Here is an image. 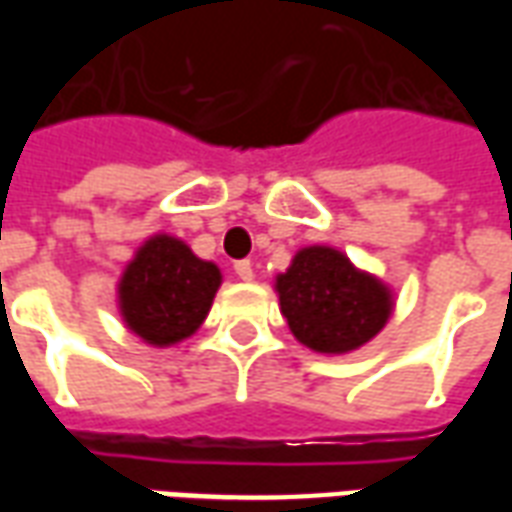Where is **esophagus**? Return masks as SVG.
Here are the masks:
<instances>
[{
  "instance_id": "34e87169",
  "label": "esophagus",
  "mask_w": 512,
  "mask_h": 512,
  "mask_svg": "<svg viewBox=\"0 0 512 512\" xmlns=\"http://www.w3.org/2000/svg\"><path fill=\"white\" fill-rule=\"evenodd\" d=\"M233 271H235V277L244 279V282H249V279L255 277V268H252V263H249V260H238V263L233 266Z\"/></svg>"
}]
</instances>
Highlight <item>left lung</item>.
I'll use <instances>...</instances> for the list:
<instances>
[{
    "instance_id": "obj_1",
    "label": "left lung",
    "mask_w": 512,
    "mask_h": 512,
    "mask_svg": "<svg viewBox=\"0 0 512 512\" xmlns=\"http://www.w3.org/2000/svg\"><path fill=\"white\" fill-rule=\"evenodd\" d=\"M279 310L290 332L318 354H348L384 329L389 290L329 246H307L277 277Z\"/></svg>"
}]
</instances>
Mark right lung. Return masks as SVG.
Returning a JSON list of instances; mask_svg holds the SVG:
<instances>
[{"instance_id": "add662e5", "label": "right lung", "mask_w": 512, "mask_h": 512, "mask_svg": "<svg viewBox=\"0 0 512 512\" xmlns=\"http://www.w3.org/2000/svg\"><path fill=\"white\" fill-rule=\"evenodd\" d=\"M222 285L219 268L172 238H150L120 279L123 321L145 343L175 345L200 329Z\"/></svg>"}]
</instances>
